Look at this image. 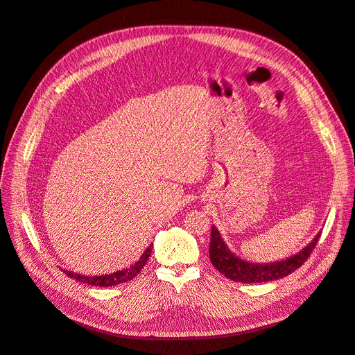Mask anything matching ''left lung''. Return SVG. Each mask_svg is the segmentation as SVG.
Instances as JSON below:
<instances>
[{
	"label": "left lung",
	"mask_w": 355,
	"mask_h": 355,
	"mask_svg": "<svg viewBox=\"0 0 355 355\" xmlns=\"http://www.w3.org/2000/svg\"><path fill=\"white\" fill-rule=\"evenodd\" d=\"M210 261L213 266L220 271L225 277L234 282L240 283H265L278 280V278H284L288 274L295 272L297 268L302 266L305 261L313 253L314 247L317 245L321 232L317 234V237L311 241L302 252L297 254L288 257L282 262L274 263H250L241 261L240 257L234 256L228 247L225 245L219 231L211 227V235H210Z\"/></svg>",
	"instance_id": "8db88e82"
}]
</instances>
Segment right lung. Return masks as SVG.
I'll list each match as a JSON object with an SVG mask.
<instances>
[{
	"instance_id": "1",
	"label": "right lung",
	"mask_w": 355,
	"mask_h": 355,
	"mask_svg": "<svg viewBox=\"0 0 355 355\" xmlns=\"http://www.w3.org/2000/svg\"><path fill=\"white\" fill-rule=\"evenodd\" d=\"M153 245H149L148 249L145 250V253L142 254L141 261H137L135 265H132L130 268H125L123 271H116L114 274H108V275H101V277H89V275H80V274H73L71 271H63L68 277L73 278V280L85 283V284H92V286H101V287H110V286H116L121 283H127L133 280V278L141 272V270L144 268V265L146 263L149 254H151Z\"/></svg>"
}]
</instances>
